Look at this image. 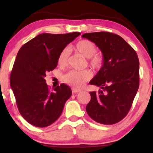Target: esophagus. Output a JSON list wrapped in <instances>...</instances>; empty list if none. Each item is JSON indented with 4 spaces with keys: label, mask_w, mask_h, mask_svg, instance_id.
Wrapping results in <instances>:
<instances>
[{
    "label": "esophagus",
    "mask_w": 153,
    "mask_h": 153,
    "mask_svg": "<svg viewBox=\"0 0 153 153\" xmlns=\"http://www.w3.org/2000/svg\"><path fill=\"white\" fill-rule=\"evenodd\" d=\"M72 93H79V92H81V90L75 88H72Z\"/></svg>",
    "instance_id": "1"
}]
</instances>
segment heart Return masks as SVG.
I'll return each mask as SVG.
<instances>
[{
  "label": "heart",
  "instance_id": "obj_1",
  "mask_svg": "<svg viewBox=\"0 0 153 153\" xmlns=\"http://www.w3.org/2000/svg\"><path fill=\"white\" fill-rule=\"evenodd\" d=\"M72 49L82 54L85 57L88 58V61L91 65L94 68H100L102 64V58L98 54L95 53L97 50L95 44L88 39H83L77 42L72 47ZM68 49H62L58 58V63L60 66L63 67L68 64L69 60ZM92 73L88 70L82 71L72 70L66 74L64 76V80L68 84L74 87H81L84 83L91 79Z\"/></svg>",
  "mask_w": 153,
  "mask_h": 153
}]
</instances>
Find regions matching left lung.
Segmentation results:
<instances>
[{"mask_svg":"<svg viewBox=\"0 0 153 153\" xmlns=\"http://www.w3.org/2000/svg\"><path fill=\"white\" fill-rule=\"evenodd\" d=\"M103 54V62L90 84L101 90L90 92L86 112L95 122L113 125L130 109L139 86V61L132 47L118 35L108 32L85 33Z\"/></svg>","mask_w":153,"mask_h":153,"instance_id":"obj_1","label":"left lung"}]
</instances>
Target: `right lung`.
<instances>
[{
	"instance_id": "obj_1",
	"label": "right lung",
	"mask_w": 153,
	"mask_h": 153,
	"mask_svg": "<svg viewBox=\"0 0 153 153\" xmlns=\"http://www.w3.org/2000/svg\"><path fill=\"white\" fill-rule=\"evenodd\" d=\"M80 33H42L21 47L10 75V86L23 118L33 126L45 127L61 115L72 95L62 83L49 91L45 77L58 65V56Z\"/></svg>"
}]
</instances>
